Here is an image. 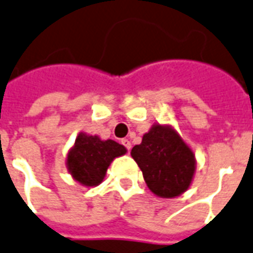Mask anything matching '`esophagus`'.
<instances>
[{"label": "esophagus", "mask_w": 253, "mask_h": 253, "mask_svg": "<svg viewBox=\"0 0 253 253\" xmlns=\"http://www.w3.org/2000/svg\"><path fill=\"white\" fill-rule=\"evenodd\" d=\"M122 145L125 146L128 151L131 150V142L128 141V139H122Z\"/></svg>", "instance_id": "obj_1"}]
</instances>
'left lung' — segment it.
Returning <instances> with one entry per match:
<instances>
[{"mask_svg":"<svg viewBox=\"0 0 253 253\" xmlns=\"http://www.w3.org/2000/svg\"><path fill=\"white\" fill-rule=\"evenodd\" d=\"M147 188L161 198L185 193L196 173V155L170 125L154 123L131 150Z\"/></svg>","mask_w":253,"mask_h":253,"instance_id":"left-lung-1","label":"left lung"}]
</instances>
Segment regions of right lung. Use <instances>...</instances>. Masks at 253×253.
Here are the masks:
<instances>
[{"label":"right lung","instance_id":"add662e5","mask_svg":"<svg viewBox=\"0 0 253 253\" xmlns=\"http://www.w3.org/2000/svg\"><path fill=\"white\" fill-rule=\"evenodd\" d=\"M127 153L123 145L112 139L80 132L67 153V169L71 177L83 186L93 188L102 184L108 166L118 157Z\"/></svg>","mask_w":253,"mask_h":253}]
</instances>
